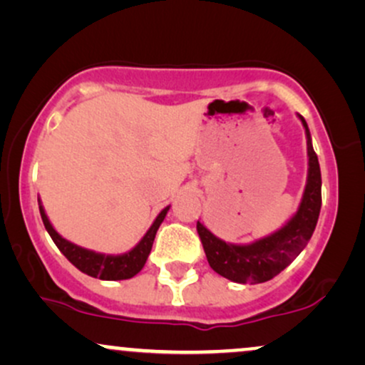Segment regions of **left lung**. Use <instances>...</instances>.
<instances>
[{"mask_svg": "<svg viewBox=\"0 0 365 365\" xmlns=\"http://www.w3.org/2000/svg\"><path fill=\"white\" fill-rule=\"evenodd\" d=\"M300 120L307 133V185L299 211L282 230L250 245H233L220 240L197 221V233L202 242L209 266L226 279L255 284L274 278L302 252L316 230L321 211V168L317 154L314 153L307 123L302 116Z\"/></svg>", "mask_w": 365, "mask_h": 365, "instance_id": "obj_1", "label": "left lung"}]
</instances>
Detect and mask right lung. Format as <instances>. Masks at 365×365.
<instances>
[{
    "instance_id": "right-lung-1",
    "label": "right lung",
    "mask_w": 365,
    "mask_h": 365,
    "mask_svg": "<svg viewBox=\"0 0 365 365\" xmlns=\"http://www.w3.org/2000/svg\"><path fill=\"white\" fill-rule=\"evenodd\" d=\"M170 207H165L161 212H159L156 221H154L153 226L148 230L144 238L133 247L132 250L127 254L121 255H106V254H98L92 252V250L82 249V247L72 244V242L65 240L61 235H58L56 230L53 228L51 223H49L48 216H46L43 206H39L41 217H43V223L48 230V233L51 235L53 242L56 244L58 249L61 250V254L68 259L70 262L73 264L77 269H81L82 273L92 276V278L106 279V282H116V279H128L132 276H135L139 271L144 267L145 261H148L150 249H153L154 237H156V232L159 225L165 220L166 212H168Z\"/></svg>"
}]
</instances>
